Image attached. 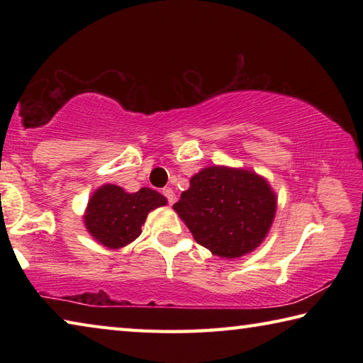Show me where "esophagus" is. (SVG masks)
<instances>
[{"mask_svg": "<svg viewBox=\"0 0 363 363\" xmlns=\"http://www.w3.org/2000/svg\"><path fill=\"white\" fill-rule=\"evenodd\" d=\"M162 194H163L164 199H167L168 205H173L174 201H176V195H174V192H173V189H169V187H164V189L162 190Z\"/></svg>", "mask_w": 363, "mask_h": 363, "instance_id": "obj_1", "label": "esophagus"}]
</instances>
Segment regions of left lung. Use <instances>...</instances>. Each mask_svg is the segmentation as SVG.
<instances>
[{"mask_svg": "<svg viewBox=\"0 0 363 363\" xmlns=\"http://www.w3.org/2000/svg\"><path fill=\"white\" fill-rule=\"evenodd\" d=\"M275 205L269 184L253 171L210 167L190 179L173 208L196 243L220 257H240L264 240Z\"/></svg>", "mask_w": 363, "mask_h": 363, "instance_id": "8db88e82", "label": "left lung"}]
</instances>
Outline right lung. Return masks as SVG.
<instances>
[{
  "instance_id": "add662e5",
  "label": "right lung",
  "mask_w": 363,
  "mask_h": 363,
  "mask_svg": "<svg viewBox=\"0 0 363 363\" xmlns=\"http://www.w3.org/2000/svg\"><path fill=\"white\" fill-rule=\"evenodd\" d=\"M167 205L157 190L143 187L128 194L118 186H104L91 196L84 224L97 242L108 248H121L140 235L149 211Z\"/></svg>"
}]
</instances>
